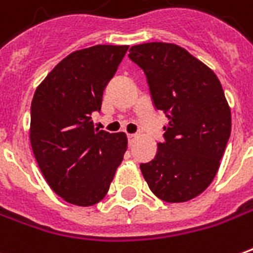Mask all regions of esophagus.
Segmentation results:
<instances>
[{
    "mask_svg": "<svg viewBox=\"0 0 253 253\" xmlns=\"http://www.w3.org/2000/svg\"><path fill=\"white\" fill-rule=\"evenodd\" d=\"M127 138H128V144L132 145V142H134L135 138H137V135H135V134H128V135H127Z\"/></svg>",
    "mask_w": 253,
    "mask_h": 253,
    "instance_id": "1",
    "label": "esophagus"
}]
</instances>
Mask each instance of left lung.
<instances>
[{"mask_svg":"<svg viewBox=\"0 0 253 253\" xmlns=\"http://www.w3.org/2000/svg\"><path fill=\"white\" fill-rule=\"evenodd\" d=\"M128 57L142 68L155 108L169 118L155 159L139 166L142 175L159 199L192 200L215 178L230 138L222 84L212 70L174 43L135 45Z\"/></svg>","mask_w":253,"mask_h":253,"instance_id":"obj_1","label":"left lung"}]
</instances>
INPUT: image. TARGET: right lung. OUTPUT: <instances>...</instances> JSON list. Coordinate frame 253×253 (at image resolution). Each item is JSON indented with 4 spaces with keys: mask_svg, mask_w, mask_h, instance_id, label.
<instances>
[{
    "mask_svg": "<svg viewBox=\"0 0 253 253\" xmlns=\"http://www.w3.org/2000/svg\"><path fill=\"white\" fill-rule=\"evenodd\" d=\"M127 45H96L61 60L35 90L30 141L42 175L65 201L89 207L104 199L127 149L125 132L94 128L102 93Z\"/></svg>",
    "mask_w": 253,
    "mask_h": 253,
    "instance_id": "add662e5",
    "label": "right lung"
}]
</instances>
